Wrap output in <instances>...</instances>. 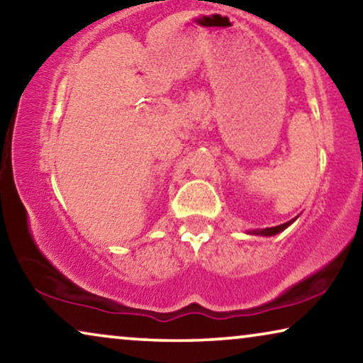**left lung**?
Returning <instances> with one entry per match:
<instances>
[{
  "label": "left lung",
  "mask_w": 363,
  "mask_h": 363,
  "mask_svg": "<svg viewBox=\"0 0 363 363\" xmlns=\"http://www.w3.org/2000/svg\"><path fill=\"white\" fill-rule=\"evenodd\" d=\"M292 221H294V220H292ZM292 221H287V223H284V225H279V226H274V228H266V230L255 231V235H261V236H272V235H277V233H281L282 230H286V228L289 226Z\"/></svg>",
  "instance_id": "obj_1"
}]
</instances>
